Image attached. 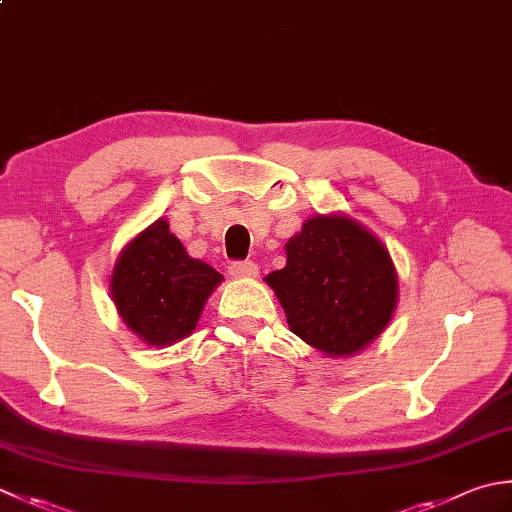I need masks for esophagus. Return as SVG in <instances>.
I'll return each instance as SVG.
<instances>
[{"label":"esophagus","mask_w":512,"mask_h":512,"mask_svg":"<svg viewBox=\"0 0 512 512\" xmlns=\"http://www.w3.org/2000/svg\"><path fill=\"white\" fill-rule=\"evenodd\" d=\"M228 273L233 277H257L259 266L255 262H233L228 266Z\"/></svg>","instance_id":"1"}]
</instances>
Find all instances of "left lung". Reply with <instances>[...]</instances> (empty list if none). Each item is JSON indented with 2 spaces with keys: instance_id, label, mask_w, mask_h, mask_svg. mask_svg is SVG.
<instances>
[{
  "instance_id": "8db88e82",
  "label": "left lung",
  "mask_w": 512,
  "mask_h": 512,
  "mask_svg": "<svg viewBox=\"0 0 512 512\" xmlns=\"http://www.w3.org/2000/svg\"><path fill=\"white\" fill-rule=\"evenodd\" d=\"M266 284L288 326L328 357L364 350L397 306V273L386 246L355 219L317 215L286 244V266Z\"/></svg>"
}]
</instances>
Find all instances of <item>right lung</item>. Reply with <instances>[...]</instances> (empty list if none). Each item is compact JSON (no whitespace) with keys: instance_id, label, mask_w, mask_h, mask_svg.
<instances>
[{"instance_id":"1","label":"right lung","mask_w":512,"mask_h":512,"mask_svg":"<svg viewBox=\"0 0 512 512\" xmlns=\"http://www.w3.org/2000/svg\"><path fill=\"white\" fill-rule=\"evenodd\" d=\"M222 279L157 219L119 253L110 293L124 324L148 346L164 348L193 333Z\"/></svg>"}]
</instances>
